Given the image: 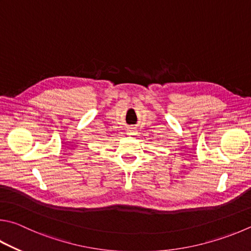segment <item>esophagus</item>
Returning a JSON list of instances; mask_svg holds the SVG:
<instances>
[{"label":"esophagus","mask_w":251,"mask_h":251,"mask_svg":"<svg viewBox=\"0 0 251 251\" xmlns=\"http://www.w3.org/2000/svg\"><path fill=\"white\" fill-rule=\"evenodd\" d=\"M127 133H128L129 135H134L135 134V130H134V128H129L128 130H127Z\"/></svg>","instance_id":"obj_1"}]
</instances>
